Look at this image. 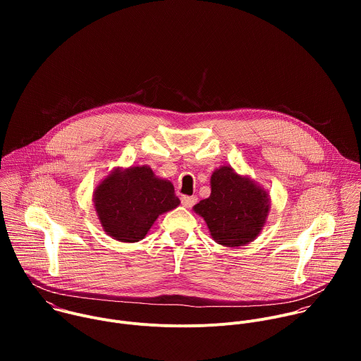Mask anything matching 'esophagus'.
<instances>
[{"mask_svg":"<svg viewBox=\"0 0 361 361\" xmlns=\"http://www.w3.org/2000/svg\"><path fill=\"white\" fill-rule=\"evenodd\" d=\"M195 202H197V197L195 195H183L181 197V204L184 205V207H187V209L192 207Z\"/></svg>","mask_w":361,"mask_h":361,"instance_id":"obj_1","label":"esophagus"}]
</instances>
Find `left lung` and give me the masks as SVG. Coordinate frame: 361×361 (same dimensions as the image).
Returning <instances> with one entry per match:
<instances>
[{"mask_svg":"<svg viewBox=\"0 0 361 361\" xmlns=\"http://www.w3.org/2000/svg\"><path fill=\"white\" fill-rule=\"evenodd\" d=\"M210 185V197L195 204L192 210L204 219L212 238L224 247H241L254 241L266 226L271 209L264 187L230 166L216 169Z\"/></svg>","mask_w":361,"mask_h":361,"instance_id":"1","label":"left lung"}]
</instances>
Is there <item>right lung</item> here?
<instances>
[{"label":"right lung","mask_w":361,"mask_h":361,"mask_svg":"<svg viewBox=\"0 0 361 361\" xmlns=\"http://www.w3.org/2000/svg\"><path fill=\"white\" fill-rule=\"evenodd\" d=\"M92 201L102 230L121 243L142 240L159 216L180 204L171 181L148 166L114 169L98 183Z\"/></svg>","instance_id":"add662e5"}]
</instances>
